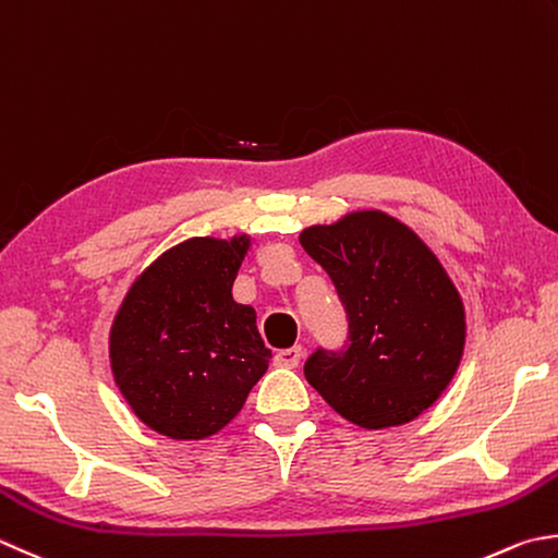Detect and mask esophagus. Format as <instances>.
<instances>
[{
  "label": "esophagus",
  "instance_id": "1",
  "mask_svg": "<svg viewBox=\"0 0 558 558\" xmlns=\"http://www.w3.org/2000/svg\"><path fill=\"white\" fill-rule=\"evenodd\" d=\"M301 356H303L301 347H289V350H279L275 360H277V366H287V369H296V366L301 364Z\"/></svg>",
  "mask_w": 558,
  "mask_h": 558
}]
</instances>
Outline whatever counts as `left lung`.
<instances>
[{"label": "left lung", "instance_id": "obj_1", "mask_svg": "<svg viewBox=\"0 0 558 558\" xmlns=\"http://www.w3.org/2000/svg\"><path fill=\"white\" fill-rule=\"evenodd\" d=\"M347 313L342 350H315L303 374L366 429L405 425L433 405L464 354V303L435 252L384 211H354L299 235Z\"/></svg>", "mask_w": 558, "mask_h": 558}]
</instances>
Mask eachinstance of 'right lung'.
Listing matches in <instances>:
<instances>
[{
    "instance_id": "right-lung-1",
    "label": "right lung",
    "mask_w": 558,
    "mask_h": 558,
    "mask_svg": "<svg viewBox=\"0 0 558 558\" xmlns=\"http://www.w3.org/2000/svg\"><path fill=\"white\" fill-rule=\"evenodd\" d=\"M250 238H192L162 252L116 313L109 356L133 413L172 439H204L243 408L271 350L233 301Z\"/></svg>"
}]
</instances>
